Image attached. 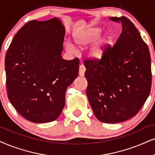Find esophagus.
<instances>
[{
	"label": "esophagus",
	"instance_id": "34e87169",
	"mask_svg": "<svg viewBox=\"0 0 155 155\" xmlns=\"http://www.w3.org/2000/svg\"><path fill=\"white\" fill-rule=\"evenodd\" d=\"M85 71H86V68H85V67H84V66L83 65V64H81V65L79 66V76H84Z\"/></svg>",
	"mask_w": 155,
	"mask_h": 155
}]
</instances>
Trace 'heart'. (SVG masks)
I'll use <instances>...</instances> for the list:
<instances>
[{
	"label": "heart",
	"mask_w": 155,
	"mask_h": 155,
	"mask_svg": "<svg viewBox=\"0 0 155 155\" xmlns=\"http://www.w3.org/2000/svg\"><path fill=\"white\" fill-rule=\"evenodd\" d=\"M102 31L100 27L88 26L77 31L73 35L74 42L80 48H84L92 44L88 55L90 59L93 61L102 59L113 42V35L109 32L101 35ZM66 48L70 53H74L76 51L75 47L70 42H66Z\"/></svg>",
	"instance_id": "obj_1"
}]
</instances>
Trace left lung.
<instances>
[{"mask_svg": "<svg viewBox=\"0 0 155 155\" xmlns=\"http://www.w3.org/2000/svg\"><path fill=\"white\" fill-rule=\"evenodd\" d=\"M122 31L112 48L100 61L87 60V95L100 121L122 122L137 114L152 85L149 48L134 25L127 17H110Z\"/></svg>", "mask_w": 155, "mask_h": 155, "instance_id": "left-lung-1", "label": "left lung"}]
</instances>
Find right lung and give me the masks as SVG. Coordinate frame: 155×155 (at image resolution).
<instances>
[{"label":"right lung","mask_w":155,"mask_h":155,"mask_svg":"<svg viewBox=\"0 0 155 155\" xmlns=\"http://www.w3.org/2000/svg\"><path fill=\"white\" fill-rule=\"evenodd\" d=\"M65 28L58 18L31 21L15 35L5 60L8 97L21 116L48 123L60 116L79 58H62Z\"/></svg>","instance_id":"obj_1"}]
</instances>
